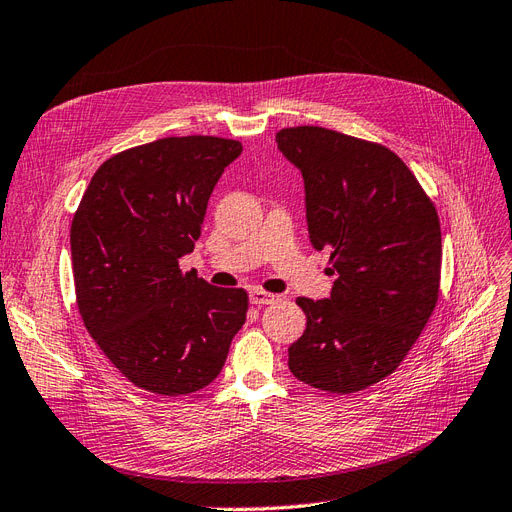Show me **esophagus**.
I'll list each match as a JSON object with an SVG mask.
<instances>
[{
  "instance_id": "1",
  "label": "esophagus",
  "mask_w": 512,
  "mask_h": 512,
  "mask_svg": "<svg viewBox=\"0 0 512 512\" xmlns=\"http://www.w3.org/2000/svg\"><path fill=\"white\" fill-rule=\"evenodd\" d=\"M278 300V295L268 293V291H261V289H253L251 291V304L263 306V304H274Z\"/></svg>"
}]
</instances>
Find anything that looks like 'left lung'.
<instances>
[{"mask_svg": "<svg viewBox=\"0 0 512 512\" xmlns=\"http://www.w3.org/2000/svg\"><path fill=\"white\" fill-rule=\"evenodd\" d=\"M302 170L310 242L336 274L329 300L298 298L306 329L289 370L327 393L383 381L415 346L440 293L442 236L432 197L387 146L302 125L276 134Z\"/></svg>", "mask_w": 512, "mask_h": 512, "instance_id": "obj_1", "label": "left lung"}]
</instances>
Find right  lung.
Returning <instances> with one entry per match:
<instances>
[{
  "label": "right lung",
  "mask_w": 512,
  "mask_h": 512,
  "mask_svg": "<svg viewBox=\"0 0 512 512\" xmlns=\"http://www.w3.org/2000/svg\"><path fill=\"white\" fill-rule=\"evenodd\" d=\"M240 153L242 142L217 136L127 148L97 168L74 212L80 317L110 364L144 391L187 395L210 385L246 321L249 293L178 266Z\"/></svg>",
  "instance_id": "obj_1"
}]
</instances>
